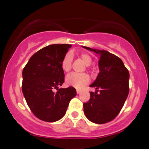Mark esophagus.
Here are the masks:
<instances>
[{
	"instance_id": "obj_1",
	"label": "esophagus",
	"mask_w": 149,
	"mask_h": 149,
	"mask_svg": "<svg viewBox=\"0 0 149 149\" xmlns=\"http://www.w3.org/2000/svg\"><path fill=\"white\" fill-rule=\"evenodd\" d=\"M80 92H81V90H76V92H77V94H79V93H80Z\"/></svg>"
}]
</instances>
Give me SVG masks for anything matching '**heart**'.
<instances>
[{"label": "heart", "mask_w": 149, "mask_h": 149, "mask_svg": "<svg viewBox=\"0 0 149 149\" xmlns=\"http://www.w3.org/2000/svg\"><path fill=\"white\" fill-rule=\"evenodd\" d=\"M80 59L86 65H90L92 61V59L90 55L86 53H81L80 54ZM73 57L71 53H68L61 61V69L65 72H69L71 71L72 66ZM90 80V77L86 73H71L66 77V83L69 86L73 87L76 89H81L84 87Z\"/></svg>", "instance_id": "heart-1"}]
</instances>
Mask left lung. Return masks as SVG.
<instances>
[{"label":"left lung","mask_w":149,"mask_h":149,"mask_svg":"<svg viewBox=\"0 0 149 149\" xmlns=\"http://www.w3.org/2000/svg\"><path fill=\"white\" fill-rule=\"evenodd\" d=\"M83 47L100 57V73L90 85L96 89V92H90V100L83 104L85 115L97 124L110 122L120 111L129 94V71L115 54L106 50Z\"/></svg>","instance_id":"1"}]
</instances>
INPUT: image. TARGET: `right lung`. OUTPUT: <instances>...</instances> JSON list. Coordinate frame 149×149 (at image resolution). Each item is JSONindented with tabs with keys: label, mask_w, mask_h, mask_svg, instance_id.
Masks as SVG:
<instances>
[{
	"label": "right lung",
	"mask_w": 149,
	"mask_h": 149,
	"mask_svg": "<svg viewBox=\"0 0 149 149\" xmlns=\"http://www.w3.org/2000/svg\"><path fill=\"white\" fill-rule=\"evenodd\" d=\"M71 47L69 44L46 46L32 55L22 71L23 95L31 111L41 120H60L76 95L73 87L58 88L64 81L61 61Z\"/></svg>",
	"instance_id": "obj_1"
}]
</instances>
